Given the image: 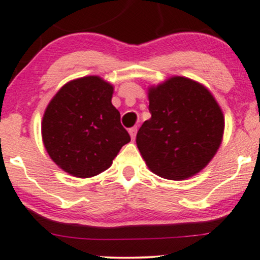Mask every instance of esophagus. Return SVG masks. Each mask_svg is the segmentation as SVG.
Wrapping results in <instances>:
<instances>
[{"mask_svg":"<svg viewBox=\"0 0 260 260\" xmlns=\"http://www.w3.org/2000/svg\"><path fill=\"white\" fill-rule=\"evenodd\" d=\"M137 131H138V128H137V127H132V128H129V131H128V132H129V134H131V138H132V139L136 138V136H137Z\"/></svg>","mask_w":260,"mask_h":260,"instance_id":"34e87169","label":"esophagus"}]
</instances>
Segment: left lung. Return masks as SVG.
I'll return each instance as SVG.
<instances>
[{"instance_id":"obj_1","label":"left lung","mask_w":260,"mask_h":260,"mask_svg":"<svg viewBox=\"0 0 260 260\" xmlns=\"http://www.w3.org/2000/svg\"><path fill=\"white\" fill-rule=\"evenodd\" d=\"M150 120L137 133L148 168L168 180H184L208 165L221 144L223 115L207 88L174 77L149 89Z\"/></svg>"}]
</instances>
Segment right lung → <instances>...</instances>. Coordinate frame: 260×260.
Wrapping results in <instances>:
<instances>
[{"label": "right lung", "mask_w": 260, "mask_h": 260, "mask_svg": "<svg viewBox=\"0 0 260 260\" xmlns=\"http://www.w3.org/2000/svg\"><path fill=\"white\" fill-rule=\"evenodd\" d=\"M112 92V85L100 77H83L62 86L46 107L41 124L44 145L70 175H99L131 142L111 103Z\"/></svg>", "instance_id": "right-lung-1"}]
</instances>
